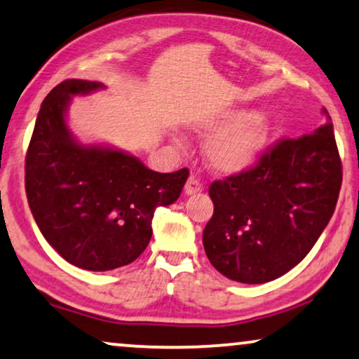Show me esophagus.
<instances>
[{
  "instance_id": "obj_1",
  "label": "esophagus",
  "mask_w": 359,
  "mask_h": 359,
  "mask_svg": "<svg viewBox=\"0 0 359 359\" xmlns=\"http://www.w3.org/2000/svg\"><path fill=\"white\" fill-rule=\"evenodd\" d=\"M201 190H203V185H201V182L196 177H194V175H190L189 180H187V184H185V194L187 195H195Z\"/></svg>"
}]
</instances>
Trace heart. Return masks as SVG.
Wrapping results in <instances>:
<instances>
[{
	"label": "heart",
	"instance_id": "1",
	"mask_svg": "<svg viewBox=\"0 0 359 359\" xmlns=\"http://www.w3.org/2000/svg\"><path fill=\"white\" fill-rule=\"evenodd\" d=\"M211 136L205 146L206 163L218 174H237L250 168L269 144L271 123L264 112L228 110L195 128Z\"/></svg>",
	"mask_w": 359,
	"mask_h": 359
}]
</instances>
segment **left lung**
Returning a JSON list of instances; mask_svg holds the SVG:
<instances>
[{
    "mask_svg": "<svg viewBox=\"0 0 359 359\" xmlns=\"http://www.w3.org/2000/svg\"><path fill=\"white\" fill-rule=\"evenodd\" d=\"M285 138L255 168L210 185L215 211L203 231L211 265L226 278L260 285L287 273L335 211L341 159L333 125Z\"/></svg>",
    "mask_w": 359,
    "mask_h": 359,
    "instance_id": "8db88e82",
    "label": "left lung"
}]
</instances>
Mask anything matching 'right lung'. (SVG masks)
Instances as JSON below:
<instances>
[{
  "instance_id": "obj_1",
  "label": "right lung",
  "mask_w": 359,
  "mask_h": 359,
  "mask_svg": "<svg viewBox=\"0 0 359 359\" xmlns=\"http://www.w3.org/2000/svg\"><path fill=\"white\" fill-rule=\"evenodd\" d=\"M67 79L40 105L26 154V194L45 241L79 269L107 271L143 254L154 211L180 196L189 169L154 172L125 151L83 144L67 125L73 95L102 89Z\"/></svg>"
}]
</instances>
